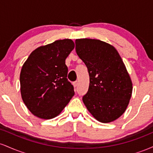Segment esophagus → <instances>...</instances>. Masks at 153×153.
Here are the masks:
<instances>
[{"label": "esophagus", "instance_id": "1", "mask_svg": "<svg viewBox=\"0 0 153 153\" xmlns=\"http://www.w3.org/2000/svg\"><path fill=\"white\" fill-rule=\"evenodd\" d=\"M73 85H74V87H77L78 85V81H75V82H73Z\"/></svg>", "mask_w": 153, "mask_h": 153}]
</instances>
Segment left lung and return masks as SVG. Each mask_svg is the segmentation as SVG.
Wrapping results in <instances>:
<instances>
[{
    "label": "left lung",
    "instance_id": "obj_1",
    "mask_svg": "<svg viewBox=\"0 0 153 153\" xmlns=\"http://www.w3.org/2000/svg\"><path fill=\"white\" fill-rule=\"evenodd\" d=\"M75 51L88 68L90 83L82 101L96 119L108 123L118 119L129 104L132 83L117 50L98 39L75 40Z\"/></svg>",
    "mask_w": 153,
    "mask_h": 153
}]
</instances>
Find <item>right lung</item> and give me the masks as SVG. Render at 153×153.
<instances>
[{
    "label": "right lung",
    "mask_w": 153,
    "mask_h": 153,
    "mask_svg": "<svg viewBox=\"0 0 153 153\" xmlns=\"http://www.w3.org/2000/svg\"><path fill=\"white\" fill-rule=\"evenodd\" d=\"M71 39L57 40L33 51L20 74L23 101L39 118L57 117L74 96V87L68 80L65 59L74 49Z\"/></svg>",
    "instance_id": "add662e5"
}]
</instances>
